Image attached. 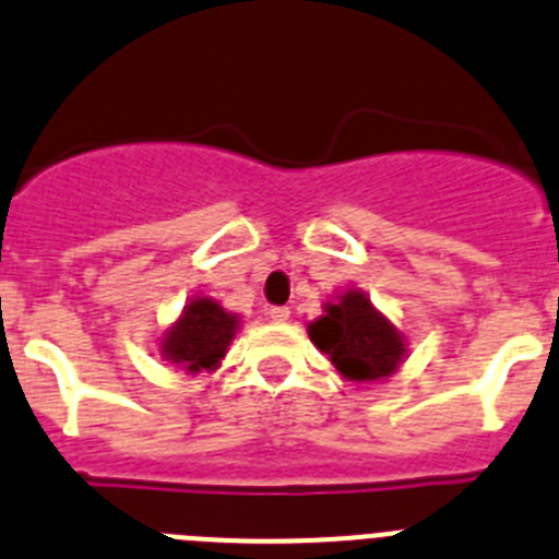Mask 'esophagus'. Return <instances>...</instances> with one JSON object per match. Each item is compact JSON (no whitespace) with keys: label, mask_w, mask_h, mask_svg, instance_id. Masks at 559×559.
Segmentation results:
<instances>
[{"label":"esophagus","mask_w":559,"mask_h":559,"mask_svg":"<svg viewBox=\"0 0 559 559\" xmlns=\"http://www.w3.org/2000/svg\"><path fill=\"white\" fill-rule=\"evenodd\" d=\"M265 316H269L274 324H285L290 319V310L288 308H269L265 310Z\"/></svg>","instance_id":"1"}]
</instances>
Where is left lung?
I'll return each instance as SVG.
<instances>
[{"label":"left lung","mask_w":559,"mask_h":559,"mask_svg":"<svg viewBox=\"0 0 559 559\" xmlns=\"http://www.w3.org/2000/svg\"><path fill=\"white\" fill-rule=\"evenodd\" d=\"M324 313L308 324V335L349 383L369 386L392 378L408 358V341L360 288L335 294Z\"/></svg>","instance_id":"1"}]
</instances>
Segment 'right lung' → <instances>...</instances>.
Here are the masks:
<instances>
[{"label":"right lung","instance_id":"add662e5","mask_svg":"<svg viewBox=\"0 0 559 559\" xmlns=\"http://www.w3.org/2000/svg\"><path fill=\"white\" fill-rule=\"evenodd\" d=\"M240 330V313L226 310L212 296H192L179 319L162 333L159 358L187 374L215 372Z\"/></svg>","mask_w":559,"mask_h":559}]
</instances>
